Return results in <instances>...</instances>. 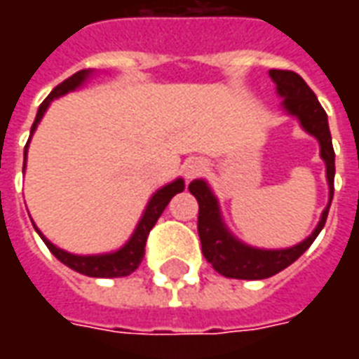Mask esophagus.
I'll return each mask as SVG.
<instances>
[{
	"label": "esophagus",
	"instance_id": "34e87169",
	"mask_svg": "<svg viewBox=\"0 0 359 359\" xmlns=\"http://www.w3.org/2000/svg\"><path fill=\"white\" fill-rule=\"evenodd\" d=\"M203 169H205V161H203L202 157H192V159H188L187 163H184V175H187V179H194Z\"/></svg>",
	"mask_w": 359,
	"mask_h": 359
}]
</instances>
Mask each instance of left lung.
Here are the masks:
<instances>
[{
	"label": "left lung",
	"instance_id": "obj_1",
	"mask_svg": "<svg viewBox=\"0 0 359 359\" xmlns=\"http://www.w3.org/2000/svg\"><path fill=\"white\" fill-rule=\"evenodd\" d=\"M269 74L273 82L277 84V92L285 97V102H283L285 109L290 115H296L300 118V125L319 140L321 157L327 165V180H329L332 200V192H334V149H332L327 113L313 94V90L309 88L300 74H296L294 71H278V69H271ZM188 190L196 196L198 205H200L198 234L202 241L203 256L213 265V269L229 278L257 280V278L273 277L278 271L286 269L313 244L317 234L321 233V229L325 226L329 208H331V200H329V205L325 208L316 231L309 234L306 241L300 242L298 246L286 250H256L238 242L233 234L226 231L223 221H221V215H219L217 200L211 194V190L203 180L190 182Z\"/></svg>",
	"mask_w": 359,
	"mask_h": 359
}]
</instances>
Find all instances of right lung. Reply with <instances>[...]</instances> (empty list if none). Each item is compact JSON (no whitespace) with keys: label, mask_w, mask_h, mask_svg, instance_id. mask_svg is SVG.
<instances>
[{"label":"right lung","mask_w":359,"mask_h":359,"mask_svg":"<svg viewBox=\"0 0 359 359\" xmlns=\"http://www.w3.org/2000/svg\"><path fill=\"white\" fill-rule=\"evenodd\" d=\"M90 74V71H79V73H74L73 76H69L67 81H63L61 84H57L55 88L51 90V94L46 97L40 105V109L36 113L34 118V125L30 128V136L36 130V126L38 123L42 121L43 113L48 109V105L50 102H53V97H59V95L67 94V92H71L76 86H81L82 82L86 81V76ZM27 149H28V142H27V148H25V165H27ZM25 165H22V169H25ZM184 190V180L177 179L171 184H167L161 190H157L156 194L151 196V200H149L148 208L144 211V215H142L140 223L136 226V231H134L133 238L126 242L125 246L117 252H113V254H103V256H74V254H69V252H63L57 246H53L46 236H43L38 229V234L42 236V241L46 242V246L50 248V252L53 256L57 257L61 264H65L67 267H71L76 273H82V275H88V277H126V275H130L133 271L138 269V265L142 264V259H144V252H146V241H148V234L149 231L154 229V225L157 223V219L161 217V213L167 208V203L171 202V198L175 194H179Z\"/></svg>","instance_id":"add662e5"}]
</instances>
